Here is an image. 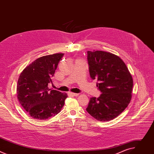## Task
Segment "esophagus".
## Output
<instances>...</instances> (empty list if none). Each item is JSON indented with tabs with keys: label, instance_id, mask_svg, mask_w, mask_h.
Segmentation results:
<instances>
[{
	"label": "esophagus",
	"instance_id": "esophagus-1",
	"mask_svg": "<svg viewBox=\"0 0 154 154\" xmlns=\"http://www.w3.org/2000/svg\"><path fill=\"white\" fill-rule=\"evenodd\" d=\"M68 94L71 96H77L79 95L78 93H71V92H69Z\"/></svg>",
	"mask_w": 154,
	"mask_h": 154
}]
</instances>
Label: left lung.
Listing matches in <instances>:
<instances>
[{"instance_id": "1", "label": "left lung", "mask_w": 154, "mask_h": 154, "mask_svg": "<svg viewBox=\"0 0 154 154\" xmlns=\"http://www.w3.org/2000/svg\"><path fill=\"white\" fill-rule=\"evenodd\" d=\"M90 77L97 80L102 93L91 97L86 108L91 116L100 121H108L119 116L131 99L133 79L124 62L118 56L102 51L87 52Z\"/></svg>"}]
</instances>
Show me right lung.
<instances>
[{
    "instance_id": "add662e5",
    "label": "right lung",
    "mask_w": 154,
    "mask_h": 154,
    "mask_svg": "<svg viewBox=\"0 0 154 154\" xmlns=\"http://www.w3.org/2000/svg\"><path fill=\"white\" fill-rule=\"evenodd\" d=\"M64 54H55L37 58L19 75L17 85L18 100L33 118L45 120L61 112L66 93L48 88L52 83L58 64Z\"/></svg>"
}]
</instances>
